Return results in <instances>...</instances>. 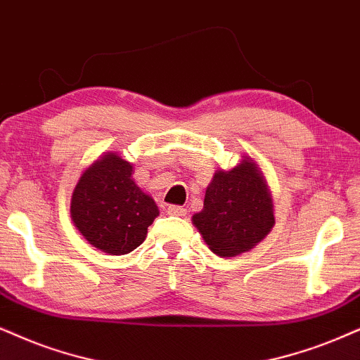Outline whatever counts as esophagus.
Here are the masks:
<instances>
[{"label":"esophagus","mask_w":360,"mask_h":360,"mask_svg":"<svg viewBox=\"0 0 360 360\" xmlns=\"http://www.w3.org/2000/svg\"><path fill=\"white\" fill-rule=\"evenodd\" d=\"M167 214H171V216H186V209L181 206H169Z\"/></svg>","instance_id":"obj_1"}]
</instances>
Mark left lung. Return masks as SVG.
Returning <instances> with one entry per match:
<instances>
[{
    "label": "left lung",
    "mask_w": 360,
    "mask_h": 360,
    "mask_svg": "<svg viewBox=\"0 0 360 360\" xmlns=\"http://www.w3.org/2000/svg\"><path fill=\"white\" fill-rule=\"evenodd\" d=\"M274 204L262 171L249 156L231 171L214 172L204 207L193 216L209 249L221 257L251 251L274 226Z\"/></svg>",
    "instance_id": "obj_1"
}]
</instances>
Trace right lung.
Listing matches in <instances>:
<instances>
[{"label": "right lung", "mask_w": 360, "mask_h": 360, "mask_svg": "<svg viewBox=\"0 0 360 360\" xmlns=\"http://www.w3.org/2000/svg\"><path fill=\"white\" fill-rule=\"evenodd\" d=\"M159 216L151 195L133 179V165L116 153L94 161L72 191L71 219L84 239L109 256L134 251Z\"/></svg>", "instance_id": "obj_1"}]
</instances>
